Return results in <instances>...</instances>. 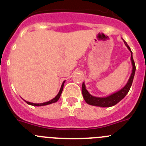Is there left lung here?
Returning a JSON list of instances; mask_svg holds the SVG:
<instances>
[{
	"instance_id": "8db88e82",
	"label": "left lung",
	"mask_w": 146,
	"mask_h": 146,
	"mask_svg": "<svg viewBox=\"0 0 146 146\" xmlns=\"http://www.w3.org/2000/svg\"><path fill=\"white\" fill-rule=\"evenodd\" d=\"M125 45L126 47L129 49V50L131 52V65H132V72H131V76H130L128 82L126 84V86L119 90L117 92L114 93V94L110 95V96H106V97H96V96H92L90 93L86 89V85L83 82L82 86V94L83 98H84L85 101L87 104H91L93 106H97L101 107V108H109V107H112L118 104L121 100L123 99L126 96V95L128 94L129 91V89L131 88L132 82H133L134 76L135 74V70H136V67H135V61L133 60V57H132V52L131 51V49L129 47V45L127 44L126 42L123 40Z\"/></svg>"
}]
</instances>
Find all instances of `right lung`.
<instances>
[{
  "mask_svg": "<svg viewBox=\"0 0 146 146\" xmlns=\"http://www.w3.org/2000/svg\"><path fill=\"white\" fill-rule=\"evenodd\" d=\"M64 82H65V81H64L63 82V83H62L61 85V87H60V91H59L58 94H57V96H55V98H53L52 99H51V100H50V101L48 102H44V103H33V102H28V101H25V100H24V101L25 102L27 103V104H30V105H33V106H45V105H48V104H52V103H55L56 102L58 101L59 99V98L60 97V95H61V93L62 91H63V88H64Z\"/></svg>",
  "mask_w": 146,
  "mask_h": 146,
  "instance_id": "obj_1",
  "label": "right lung"
}]
</instances>
